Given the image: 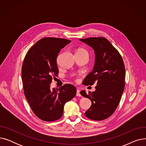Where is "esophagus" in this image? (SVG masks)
<instances>
[{"label": "esophagus", "mask_w": 146, "mask_h": 146, "mask_svg": "<svg viewBox=\"0 0 146 146\" xmlns=\"http://www.w3.org/2000/svg\"><path fill=\"white\" fill-rule=\"evenodd\" d=\"M80 89H77V92H76V96H81V95H80Z\"/></svg>", "instance_id": "obj_1"}]
</instances>
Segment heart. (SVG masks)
<instances>
[{"mask_svg":"<svg viewBox=\"0 0 146 146\" xmlns=\"http://www.w3.org/2000/svg\"><path fill=\"white\" fill-rule=\"evenodd\" d=\"M80 50H84V49H83V48H80V49L78 50V51H80Z\"/></svg>","mask_w":146,"mask_h":146,"instance_id":"heart-1","label":"heart"}]
</instances>
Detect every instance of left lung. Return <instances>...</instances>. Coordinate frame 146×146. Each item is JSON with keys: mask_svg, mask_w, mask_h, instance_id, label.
Wrapping results in <instances>:
<instances>
[{"mask_svg": "<svg viewBox=\"0 0 146 146\" xmlns=\"http://www.w3.org/2000/svg\"><path fill=\"white\" fill-rule=\"evenodd\" d=\"M95 51V59L93 70L84 79V85L96 83L95 91L80 94L92 102L90 108L85 113L88 118L102 121L114 112L120 102L125 87V70L123 60L118 50L103 37L80 39Z\"/></svg>", "mask_w": 146, "mask_h": 146, "instance_id": "obj_1", "label": "left lung"}]
</instances>
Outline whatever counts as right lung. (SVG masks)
<instances>
[{
  "label": "right lung",
  "mask_w": 146,
  "mask_h": 146,
  "mask_svg": "<svg viewBox=\"0 0 146 146\" xmlns=\"http://www.w3.org/2000/svg\"><path fill=\"white\" fill-rule=\"evenodd\" d=\"M71 42L57 38H44L27 52L22 67L24 94L35 115L45 121H54L63 115L64 104L76 94L70 84L50 88L58 69L57 58L61 49Z\"/></svg>",
  "instance_id": "obj_1"
}]
</instances>
